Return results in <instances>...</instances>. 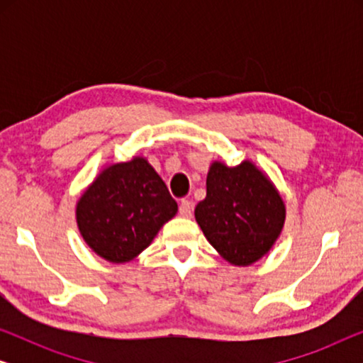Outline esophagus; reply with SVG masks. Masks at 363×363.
<instances>
[{
    "instance_id": "obj_1",
    "label": "esophagus",
    "mask_w": 363,
    "mask_h": 363,
    "mask_svg": "<svg viewBox=\"0 0 363 363\" xmlns=\"http://www.w3.org/2000/svg\"><path fill=\"white\" fill-rule=\"evenodd\" d=\"M178 211H180V215L185 216V218L191 216L193 205H191V203L188 201V200H182V201H180V208H178Z\"/></svg>"
}]
</instances>
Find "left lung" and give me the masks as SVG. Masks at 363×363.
<instances>
[{
  "label": "left lung",
  "instance_id": "obj_1",
  "mask_svg": "<svg viewBox=\"0 0 363 363\" xmlns=\"http://www.w3.org/2000/svg\"><path fill=\"white\" fill-rule=\"evenodd\" d=\"M195 220L223 259L246 267L264 257L279 240L286 205L255 162L230 167L215 160L206 175V198L196 205Z\"/></svg>",
  "mask_w": 363,
  "mask_h": 363
}]
</instances>
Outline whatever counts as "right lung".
Here are the masks:
<instances>
[{"label":"right lung","instance_id":"obj_1","mask_svg":"<svg viewBox=\"0 0 363 363\" xmlns=\"http://www.w3.org/2000/svg\"><path fill=\"white\" fill-rule=\"evenodd\" d=\"M178 205L143 155L107 163L76 203L82 240L102 259L125 264L147 250Z\"/></svg>","mask_w":363,"mask_h":363}]
</instances>
